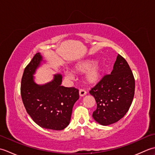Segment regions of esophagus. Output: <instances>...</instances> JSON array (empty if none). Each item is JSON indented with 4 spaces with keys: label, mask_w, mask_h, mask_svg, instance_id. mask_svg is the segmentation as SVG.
Segmentation results:
<instances>
[{
    "label": "esophagus",
    "mask_w": 155,
    "mask_h": 155,
    "mask_svg": "<svg viewBox=\"0 0 155 155\" xmlns=\"http://www.w3.org/2000/svg\"><path fill=\"white\" fill-rule=\"evenodd\" d=\"M86 94H87V91H86L84 90V89H82V88L79 90V95L81 97H83Z\"/></svg>",
    "instance_id": "34e87169"
}]
</instances>
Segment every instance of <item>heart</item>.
I'll use <instances>...</instances> for the list:
<instances>
[{"label":"heart","instance_id":"1","mask_svg":"<svg viewBox=\"0 0 155 155\" xmlns=\"http://www.w3.org/2000/svg\"><path fill=\"white\" fill-rule=\"evenodd\" d=\"M76 71L80 72H87V81L91 84H95L99 82L103 77L104 68L103 65L99 63L96 64L94 60H87L80 62L75 66ZM66 76L68 78H72L71 74L67 73Z\"/></svg>","mask_w":155,"mask_h":155}]
</instances>
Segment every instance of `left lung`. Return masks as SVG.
Listing matches in <instances>:
<instances>
[{"mask_svg":"<svg viewBox=\"0 0 155 155\" xmlns=\"http://www.w3.org/2000/svg\"><path fill=\"white\" fill-rule=\"evenodd\" d=\"M135 81L126 60L118 54L113 70L91 88L97 109L93 117L102 125L112 124L123 118L129 109L134 95Z\"/></svg>","mask_w":155,"mask_h":155,"instance_id":"1","label":"left lung"}]
</instances>
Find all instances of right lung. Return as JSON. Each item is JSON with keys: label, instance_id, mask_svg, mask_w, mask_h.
Returning <instances> with one entry per match:
<instances>
[{"label": "right lung", "instance_id": "right-lung-1", "mask_svg": "<svg viewBox=\"0 0 155 155\" xmlns=\"http://www.w3.org/2000/svg\"><path fill=\"white\" fill-rule=\"evenodd\" d=\"M42 56L38 52L25 68L21 93L27 113L42 128L63 130L70 123L73 105L78 98V89L61 86L62 75L44 85L36 84L33 74L41 64Z\"/></svg>", "mask_w": 155, "mask_h": 155}]
</instances>
